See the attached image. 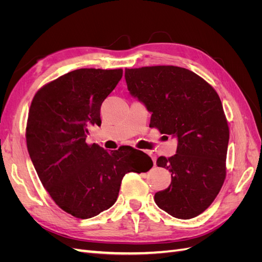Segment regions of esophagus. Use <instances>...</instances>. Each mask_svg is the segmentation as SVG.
I'll use <instances>...</instances> for the list:
<instances>
[{
  "mask_svg": "<svg viewBox=\"0 0 262 262\" xmlns=\"http://www.w3.org/2000/svg\"><path fill=\"white\" fill-rule=\"evenodd\" d=\"M145 152L150 156V157H152V161H153V164L156 166V155L152 152V150H145Z\"/></svg>",
  "mask_w": 262,
  "mask_h": 262,
  "instance_id": "obj_1",
  "label": "esophagus"
}]
</instances>
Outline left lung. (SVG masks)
<instances>
[{
  "label": "left lung",
  "instance_id": "obj_1",
  "mask_svg": "<svg viewBox=\"0 0 262 262\" xmlns=\"http://www.w3.org/2000/svg\"><path fill=\"white\" fill-rule=\"evenodd\" d=\"M124 78L131 96L152 114L149 126L178 142L175 155L156 162L171 172V182L155 193V203L173 217L198 216L215 199L226 175L229 131L217 93L179 67L125 69Z\"/></svg>",
  "mask_w": 262,
  "mask_h": 262
}]
</instances>
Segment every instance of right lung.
Segmentation results:
<instances>
[{
  "instance_id": "obj_1",
  "label": "right lung",
  "mask_w": 262,
  "mask_h": 262,
  "mask_svg": "<svg viewBox=\"0 0 262 262\" xmlns=\"http://www.w3.org/2000/svg\"><path fill=\"white\" fill-rule=\"evenodd\" d=\"M122 77V70L78 69L39 90L26 128L30 160L59 207L91 219L116 202L123 176L145 172L150 157L130 146L107 152L86 138L101 124L100 107Z\"/></svg>"
}]
</instances>
